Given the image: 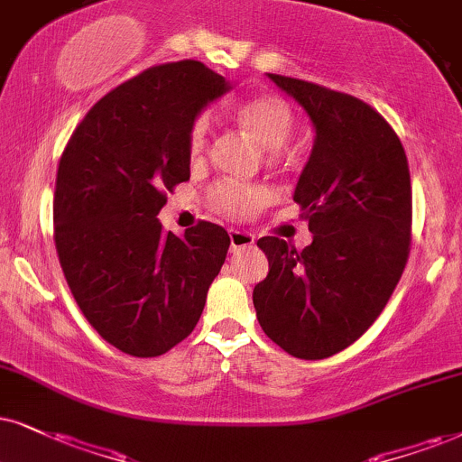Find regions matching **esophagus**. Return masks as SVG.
<instances>
[{"instance_id": "obj_1", "label": "esophagus", "mask_w": 462, "mask_h": 462, "mask_svg": "<svg viewBox=\"0 0 462 462\" xmlns=\"http://www.w3.org/2000/svg\"><path fill=\"white\" fill-rule=\"evenodd\" d=\"M229 240H231V250L236 253V250H244V248L253 246L254 236H253V233H246V231L231 229L229 231Z\"/></svg>"}]
</instances>
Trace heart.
<instances>
[{
    "mask_svg": "<svg viewBox=\"0 0 462 462\" xmlns=\"http://www.w3.org/2000/svg\"><path fill=\"white\" fill-rule=\"evenodd\" d=\"M237 122L244 133L257 143L261 150L276 153L291 139L295 117L289 105L278 96H257L250 98L236 111ZM209 124L208 117H197L188 130V150L192 156H199L208 145ZM212 201L222 212L231 216L254 214L267 201V195L261 188H244L236 184H218L212 190Z\"/></svg>",
    "mask_w": 462,
    "mask_h": 462,
    "instance_id": "1",
    "label": "heart"
}]
</instances>
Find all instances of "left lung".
<instances>
[{
	"mask_svg": "<svg viewBox=\"0 0 462 462\" xmlns=\"http://www.w3.org/2000/svg\"><path fill=\"white\" fill-rule=\"evenodd\" d=\"M310 117L315 143L293 201L312 244L257 246L270 272L253 291L263 332L300 360L356 343L388 304L411 242V180L401 139L366 102L300 79L267 74Z\"/></svg>",
	"mask_w": 462,
	"mask_h": 462,
	"instance_id": "1",
	"label": "left lung"
}]
</instances>
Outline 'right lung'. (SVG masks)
Instances as JSON below:
<instances>
[{"instance_id": "1", "label": "right lung", "mask_w": 462, "mask_h": 462, "mask_svg": "<svg viewBox=\"0 0 462 462\" xmlns=\"http://www.w3.org/2000/svg\"><path fill=\"white\" fill-rule=\"evenodd\" d=\"M231 92L225 77L184 60L141 72L100 98L74 130L55 181V248L85 319L106 343L156 357L186 338L229 250L199 222L184 236L156 218L190 180L188 130Z\"/></svg>"}]
</instances>
